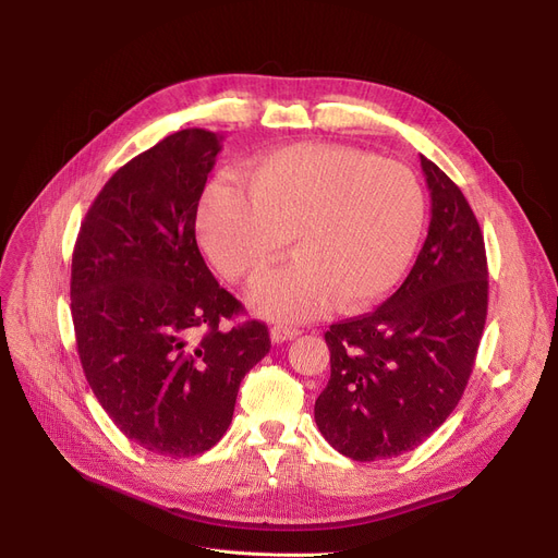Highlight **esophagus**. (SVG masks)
Listing matches in <instances>:
<instances>
[{"label": "esophagus", "mask_w": 558, "mask_h": 558, "mask_svg": "<svg viewBox=\"0 0 558 558\" xmlns=\"http://www.w3.org/2000/svg\"><path fill=\"white\" fill-rule=\"evenodd\" d=\"M299 335H301V330L289 328V326H274V328H271V341H274V343L291 341V339H296Z\"/></svg>", "instance_id": "34e87169"}]
</instances>
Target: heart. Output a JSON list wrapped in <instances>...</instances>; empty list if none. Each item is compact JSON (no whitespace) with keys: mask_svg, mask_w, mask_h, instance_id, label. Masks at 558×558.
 <instances>
[{"mask_svg":"<svg viewBox=\"0 0 558 558\" xmlns=\"http://www.w3.org/2000/svg\"><path fill=\"white\" fill-rule=\"evenodd\" d=\"M246 187L215 181L198 205L201 242L234 282H255L287 253L296 259L251 296L257 314L307 320L337 303L383 301L412 264L425 194L412 169L335 144H291L253 160Z\"/></svg>","mask_w":558,"mask_h":558,"instance_id":"heart-1","label":"heart"}]
</instances>
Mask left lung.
Instances as JSON below:
<instances>
[{"mask_svg":"<svg viewBox=\"0 0 558 558\" xmlns=\"http://www.w3.org/2000/svg\"><path fill=\"white\" fill-rule=\"evenodd\" d=\"M427 240L391 299L332 324L330 379L314 404L326 441L355 461L418 448L446 423L473 373L488 307L480 223L461 190L421 156Z\"/></svg>","mask_w":558,"mask_h":558,"instance_id":"obj_1","label":"left lung"}]
</instances>
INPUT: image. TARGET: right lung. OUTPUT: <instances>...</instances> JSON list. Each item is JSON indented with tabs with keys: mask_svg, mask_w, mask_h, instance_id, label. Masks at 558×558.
Returning a JSON list of instances; mask_svg holds the SVG:
<instances>
[{
	"mask_svg": "<svg viewBox=\"0 0 558 558\" xmlns=\"http://www.w3.org/2000/svg\"><path fill=\"white\" fill-rule=\"evenodd\" d=\"M221 135L185 129L112 173L72 255V320L87 385L133 444L194 457L226 434L269 330L221 320L244 307L196 246L198 201Z\"/></svg>",
	"mask_w": 558,
	"mask_h": 558,
	"instance_id": "right-lung-1",
	"label": "right lung"
}]
</instances>
